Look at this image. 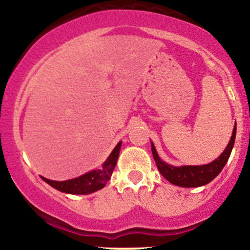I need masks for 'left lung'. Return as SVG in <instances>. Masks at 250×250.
Wrapping results in <instances>:
<instances>
[{
    "label": "left lung",
    "mask_w": 250,
    "mask_h": 250,
    "mask_svg": "<svg viewBox=\"0 0 250 250\" xmlns=\"http://www.w3.org/2000/svg\"><path fill=\"white\" fill-rule=\"evenodd\" d=\"M235 136H236V123L234 125L233 134H231L228 146L217 159H215L213 162L208 163V165L181 166V167L168 165V163L162 161L161 157L159 156L153 142H151V153H153L157 169H159L162 176L166 180H168L169 182L183 188L201 187V186H205L210 181H213L221 173V170L228 161L229 156H230L231 150H233Z\"/></svg>",
    "instance_id": "8db88e82"
}]
</instances>
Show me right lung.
<instances>
[{
	"label": "right lung",
	"mask_w": 250,
	"mask_h": 250,
	"mask_svg": "<svg viewBox=\"0 0 250 250\" xmlns=\"http://www.w3.org/2000/svg\"><path fill=\"white\" fill-rule=\"evenodd\" d=\"M122 142H119L116 147L113 149L108 159L105 160L101 168L94 169V170L88 171V173L81 175V176L75 177L71 180L65 181H54L45 179L41 176V179L47 182L48 185L57 190L62 191L65 194L73 195H88L94 193V191L100 190L107 185L110 180L111 174H113L114 168H115L117 159H119L120 149H121Z\"/></svg>",
	"instance_id": "1"
}]
</instances>
